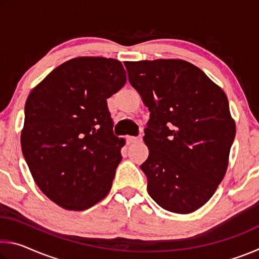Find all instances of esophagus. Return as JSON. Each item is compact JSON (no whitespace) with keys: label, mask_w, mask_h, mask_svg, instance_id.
<instances>
[{"label":"esophagus","mask_w":259,"mask_h":259,"mask_svg":"<svg viewBox=\"0 0 259 259\" xmlns=\"http://www.w3.org/2000/svg\"><path fill=\"white\" fill-rule=\"evenodd\" d=\"M126 140H128L129 143H137V142H140V140H142V138H140V137H134V136H128V137H126Z\"/></svg>","instance_id":"esophagus-1"}]
</instances>
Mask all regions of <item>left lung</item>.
<instances>
[{
    "label": "left lung",
    "instance_id": "8db88e82",
    "mask_svg": "<svg viewBox=\"0 0 259 259\" xmlns=\"http://www.w3.org/2000/svg\"><path fill=\"white\" fill-rule=\"evenodd\" d=\"M129 82L151 112L140 169L168 211L191 213L213 195L229 165L235 123L222 88L182 59L125 61Z\"/></svg>",
    "mask_w": 259,
    "mask_h": 259
}]
</instances>
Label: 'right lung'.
Returning a JSON list of instances; mask_svg holds the SVG:
<instances>
[{"instance_id": "right-lung-1", "label": "right lung", "mask_w": 259, "mask_h": 259, "mask_svg": "<svg viewBox=\"0 0 259 259\" xmlns=\"http://www.w3.org/2000/svg\"><path fill=\"white\" fill-rule=\"evenodd\" d=\"M125 82L121 61L77 57L26 100L21 150L34 182L59 207L82 211L111 190L125 140L113 134L107 98Z\"/></svg>"}]
</instances>
